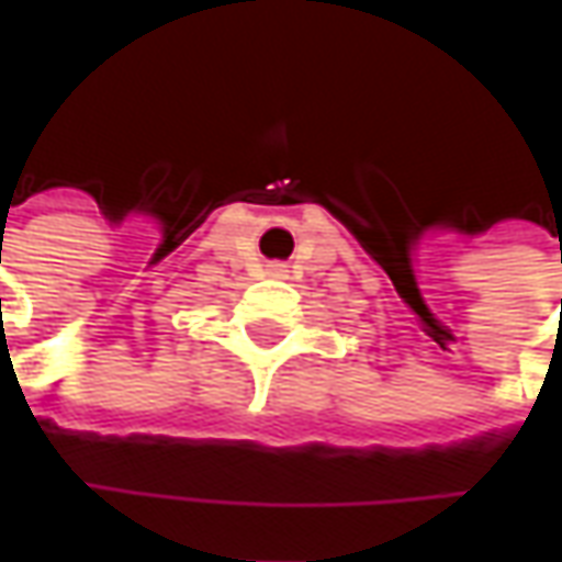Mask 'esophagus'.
Listing matches in <instances>:
<instances>
[{
  "label": "esophagus",
  "mask_w": 562,
  "mask_h": 562,
  "mask_svg": "<svg viewBox=\"0 0 562 562\" xmlns=\"http://www.w3.org/2000/svg\"><path fill=\"white\" fill-rule=\"evenodd\" d=\"M273 270H277V273H280V267H273Z\"/></svg>",
  "instance_id": "34e87169"
}]
</instances>
